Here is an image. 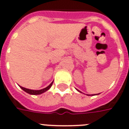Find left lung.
I'll return each instance as SVG.
<instances>
[{"label":"left lung","mask_w":129,"mask_h":129,"mask_svg":"<svg viewBox=\"0 0 129 129\" xmlns=\"http://www.w3.org/2000/svg\"><path fill=\"white\" fill-rule=\"evenodd\" d=\"M78 90V91H79V92H81V91H80V90ZM100 93H99V94H92V95L91 96H94V95H98V94H99ZM86 95H88V96H89V94H86Z\"/></svg>","instance_id":"1"}]
</instances>
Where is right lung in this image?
I'll return each instance as SVG.
<instances>
[{"label": "right lung", "mask_w": 129, "mask_h": 129, "mask_svg": "<svg viewBox=\"0 0 129 129\" xmlns=\"http://www.w3.org/2000/svg\"><path fill=\"white\" fill-rule=\"evenodd\" d=\"M52 83H53V81H52L51 83H50L48 86H47L46 88H43V89H41V90H31V89H28V88H26L24 87H22V86H20V88H22L24 91H25L26 92L30 94H33V95H37V94H41L42 93H44L45 92L47 91L48 90L50 89V88L51 87V86L52 85Z\"/></svg>", "instance_id": "1"}]
</instances>
